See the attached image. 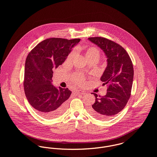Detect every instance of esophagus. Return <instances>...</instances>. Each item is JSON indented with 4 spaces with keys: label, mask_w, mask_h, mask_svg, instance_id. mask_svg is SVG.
I'll list each match as a JSON object with an SVG mask.
<instances>
[{
    "label": "esophagus",
    "mask_w": 157,
    "mask_h": 157,
    "mask_svg": "<svg viewBox=\"0 0 157 157\" xmlns=\"http://www.w3.org/2000/svg\"><path fill=\"white\" fill-rule=\"evenodd\" d=\"M78 94H81V95H85L86 94V92L83 90H78Z\"/></svg>",
    "instance_id": "1"
}]
</instances>
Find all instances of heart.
Here are the masks:
<instances>
[{
  "instance_id": "obj_1",
  "label": "heart",
  "mask_w": 157,
  "mask_h": 157,
  "mask_svg": "<svg viewBox=\"0 0 157 157\" xmlns=\"http://www.w3.org/2000/svg\"><path fill=\"white\" fill-rule=\"evenodd\" d=\"M75 54V51H72L67 57V60L68 61H70L71 60L73 57H74ZM86 58H88L90 57L91 56H95V55H98L99 56V52L97 50V48H94V47H90L86 51ZM73 80L77 84H79V85H82L84 83V78L82 75H74L73 77Z\"/></svg>"
}]
</instances>
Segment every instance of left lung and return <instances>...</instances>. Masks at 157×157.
<instances>
[{
  "label": "left lung",
  "instance_id": "8db88e82",
  "mask_svg": "<svg viewBox=\"0 0 157 157\" xmlns=\"http://www.w3.org/2000/svg\"><path fill=\"white\" fill-rule=\"evenodd\" d=\"M88 39L103 51L108 64L100 78L103 85L108 86L107 93L100 98L96 94L91 93L95 97V101L89 112L98 119L106 120L121 111L130 98L134 78L133 64L121 45L101 37Z\"/></svg>",
  "mask_w": 157,
  "mask_h": 157
}]
</instances>
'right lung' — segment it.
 Listing matches in <instances>:
<instances>
[{
  "mask_svg": "<svg viewBox=\"0 0 157 157\" xmlns=\"http://www.w3.org/2000/svg\"><path fill=\"white\" fill-rule=\"evenodd\" d=\"M80 39L49 38L28 54L25 66L23 86L26 98L37 112L46 118L62 115L67 108L71 91L52 84V69L62 65Z\"/></svg>",
  "mask_w": 157,
  "mask_h": 157,
  "instance_id": "obj_1",
  "label": "right lung"
}]
</instances>
